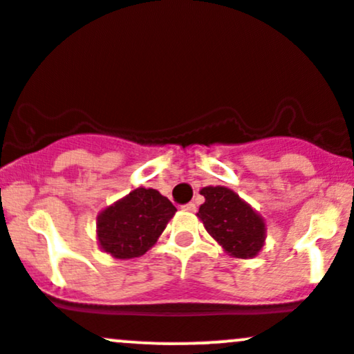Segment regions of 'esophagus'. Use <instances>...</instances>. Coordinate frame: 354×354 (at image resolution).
Segmentation results:
<instances>
[{
  "label": "esophagus",
  "mask_w": 354,
  "mask_h": 354,
  "mask_svg": "<svg viewBox=\"0 0 354 354\" xmlns=\"http://www.w3.org/2000/svg\"><path fill=\"white\" fill-rule=\"evenodd\" d=\"M182 207H184L185 211H196V209H198L194 203H187V204H184V206H182Z\"/></svg>",
  "instance_id": "34e87169"
}]
</instances>
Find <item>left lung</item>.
<instances>
[{"mask_svg": "<svg viewBox=\"0 0 354 354\" xmlns=\"http://www.w3.org/2000/svg\"><path fill=\"white\" fill-rule=\"evenodd\" d=\"M204 204L199 207L207 233L232 256L247 259L257 256L264 245L266 227L262 218L235 192L227 187H204Z\"/></svg>", "mask_w": 354, "mask_h": 354, "instance_id": "left-lung-1", "label": "left lung"}]
</instances>
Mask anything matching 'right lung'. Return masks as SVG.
<instances>
[{
    "label": "right lung",
    "mask_w": 354,
    "mask_h": 354,
    "mask_svg": "<svg viewBox=\"0 0 354 354\" xmlns=\"http://www.w3.org/2000/svg\"><path fill=\"white\" fill-rule=\"evenodd\" d=\"M177 207L155 189L140 187L100 213L98 243L115 259L140 257L165 230Z\"/></svg>",
    "instance_id": "1"
}]
</instances>
